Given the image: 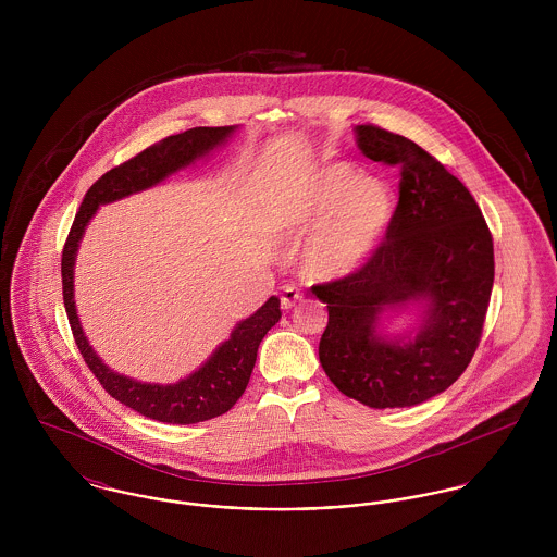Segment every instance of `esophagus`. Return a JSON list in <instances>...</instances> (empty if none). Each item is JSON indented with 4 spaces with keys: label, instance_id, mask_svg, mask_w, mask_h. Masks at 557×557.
Segmentation results:
<instances>
[{
    "label": "esophagus",
    "instance_id": "1",
    "mask_svg": "<svg viewBox=\"0 0 557 557\" xmlns=\"http://www.w3.org/2000/svg\"><path fill=\"white\" fill-rule=\"evenodd\" d=\"M300 298H302V292H300L298 287H294V285H283V289H281V302H283L285 309L296 307V302H298Z\"/></svg>",
    "mask_w": 557,
    "mask_h": 557
}]
</instances>
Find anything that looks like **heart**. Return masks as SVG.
<instances>
[{
  "mask_svg": "<svg viewBox=\"0 0 557 557\" xmlns=\"http://www.w3.org/2000/svg\"><path fill=\"white\" fill-rule=\"evenodd\" d=\"M395 216L386 184L360 177L349 162H330L298 180L278 201L281 236L302 239L300 263L309 278L338 281L371 261Z\"/></svg>",
  "mask_w": 557,
  "mask_h": 557,
  "instance_id": "obj_1",
  "label": "heart"
}]
</instances>
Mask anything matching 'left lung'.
<instances>
[{
  "label": "left lung",
  "instance_id": "8db88e82",
  "mask_svg": "<svg viewBox=\"0 0 557 557\" xmlns=\"http://www.w3.org/2000/svg\"><path fill=\"white\" fill-rule=\"evenodd\" d=\"M367 159L398 166V203L380 250L358 272L315 285L327 305L319 362L362 405L411 407L453 386L474 358L493 289V238L476 199L407 137L356 126ZM420 304L413 337L388 339L381 313Z\"/></svg>",
  "mask_w": 557,
  "mask_h": 557
}]
</instances>
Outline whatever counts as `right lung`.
Instances as JSON below:
<instances>
[{
	"label": "right lung",
	"mask_w": 557,
	"mask_h": 557,
	"mask_svg": "<svg viewBox=\"0 0 557 557\" xmlns=\"http://www.w3.org/2000/svg\"><path fill=\"white\" fill-rule=\"evenodd\" d=\"M236 126H199L180 135H171L159 144L146 148L141 154L133 157L120 166H113L102 177H98L83 197L79 212L71 227V234L62 250V294L64 307L71 321V330L81 356L89 371L96 375L100 386L126 407L139 411L146 418L169 422V424H195L230 411L238 400L250 380L257 349L261 338L281 319V300L272 296L257 313L239 321L232 336L210 356V360L177 384H141L137 380L117 375L111 371L96 351L89 347L81 330L75 309V257L83 232L98 206L117 201L133 193L157 186L171 173L193 164L195 160L210 154L214 148L225 144Z\"/></svg>",
	"instance_id": "right-lung-1"
}]
</instances>
